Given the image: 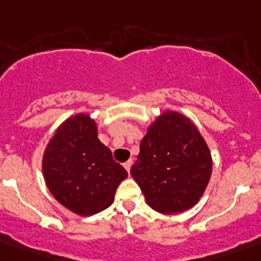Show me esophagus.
Returning <instances> with one entry per match:
<instances>
[{"label":"esophagus","instance_id":"obj_1","mask_svg":"<svg viewBox=\"0 0 261 261\" xmlns=\"http://www.w3.org/2000/svg\"><path fill=\"white\" fill-rule=\"evenodd\" d=\"M131 165H133V160H128V161H126V163L123 164V167L126 168V171H127V172H130Z\"/></svg>","mask_w":261,"mask_h":261}]
</instances>
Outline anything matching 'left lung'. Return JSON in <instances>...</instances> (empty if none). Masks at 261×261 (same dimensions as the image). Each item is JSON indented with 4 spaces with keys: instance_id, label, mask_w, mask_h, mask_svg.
I'll return each mask as SVG.
<instances>
[{
    "instance_id": "1",
    "label": "left lung",
    "mask_w": 261,
    "mask_h": 261,
    "mask_svg": "<svg viewBox=\"0 0 261 261\" xmlns=\"http://www.w3.org/2000/svg\"><path fill=\"white\" fill-rule=\"evenodd\" d=\"M131 176L147 204L161 214L194 207L206 191L213 159L206 141L190 118L167 110L147 126Z\"/></svg>"
}]
</instances>
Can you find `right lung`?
Here are the masks:
<instances>
[{
  "label": "right lung",
  "instance_id": "1",
  "mask_svg": "<svg viewBox=\"0 0 261 261\" xmlns=\"http://www.w3.org/2000/svg\"><path fill=\"white\" fill-rule=\"evenodd\" d=\"M42 169L53 196L81 217L110 207L118 186L128 176L97 138L94 119L84 112L55 130L43 153Z\"/></svg>",
  "mask_w": 261,
  "mask_h": 261
}]
</instances>
